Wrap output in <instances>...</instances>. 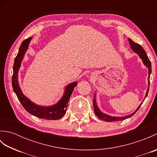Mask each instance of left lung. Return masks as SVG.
Listing matches in <instances>:
<instances>
[{
	"label": "left lung",
	"instance_id": "left-lung-1",
	"mask_svg": "<svg viewBox=\"0 0 157 157\" xmlns=\"http://www.w3.org/2000/svg\"><path fill=\"white\" fill-rule=\"evenodd\" d=\"M129 44L131 46V48L135 52L138 53L140 57L142 59V61L144 63V64L147 67L148 69V90L146 92V94L145 97H146L148 95V93L149 91V86H150V75H151V63L150 61V60L148 57L147 55H146V53L145 52V51L142 46L140 45L138 43H136L134 42L133 40H132V39L129 38ZM93 106H94V111L96 115L98 117L102 120V121H108V122H111V121H121V120H124L128 119L129 117H131L132 116L134 115L135 114V113L138 111V110L140 107V106H138V108L137 109V110L134 112L132 114L128 115V116H125V117H111V116H109L107 115L106 114H104V113H102L101 111H100L99 109L98 108V106L96 105V99H95V95H94V101H93Z\"/></svg>",
	"mask_w": 157,
	"mask_h": 157
}]
</instances>
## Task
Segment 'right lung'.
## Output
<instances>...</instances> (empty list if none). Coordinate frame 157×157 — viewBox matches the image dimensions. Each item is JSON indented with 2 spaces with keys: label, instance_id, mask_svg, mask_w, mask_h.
<instances>
[{
  "label": "right lung",
  "instance_id": "right-lung-1",
  "mask_svg": "<svg viewBox=\"0 0 157 157\" xmlns=\"http://www.w3.org/2000/svg\"><path fill=\"white\" fill-rule=\"evenodd\" d=\"M32 38L29 37L25 40H23L19 47V51L17 55L16 56L13 64V73L12 77V86L15 93L17 96L20 102L24 109L30 114L34 115L37 117L45 119L47 120H57L62 118L65 115L67 111V106L68 105L69 100L71 96L73 89L77 86V83L74 82L70 84L66 87L65 94L57 104H56L48 107L38 106L32 102L28 98L23 94L21 91L17 81V75L21 62L27 51L29 43Z\"/></svg>",
  "mask_w": 157,
  "mask_h": 157
}]
</instances>
